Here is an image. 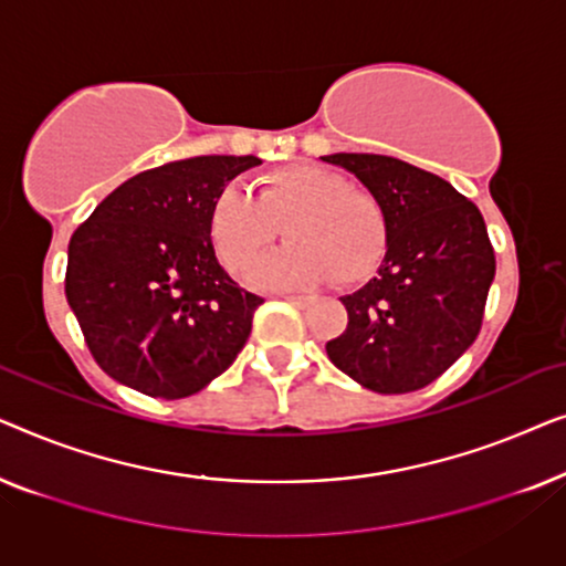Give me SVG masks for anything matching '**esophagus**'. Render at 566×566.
<instances>
[{
	"label": "esophagus",
	"instance_id": "obj_1",
	"mask_svg": "<svg viewBox=\"0 0 566 566\" xmlns=\"http://www.w3.org/2000/svg\"><path fill=\"white\" fill-rule=\"evenodd\" d=\"M281 298L291 301V304H296V306H306L308 304L306 296H293V293H281Z\"/></svg>",
	"mask_w": 566,
	"mask_h": 566
}]
</instances>
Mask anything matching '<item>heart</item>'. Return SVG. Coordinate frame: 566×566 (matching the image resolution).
I'll use <instances>...</instances> for the list:
<instances>
[{
	"label": "heart",
	"mask_w": 566,
	"mask_h": 566,
	"mask_svg": "<svg viewBox=\"0 0 566 566\" xmlns=\"http://www.w3.org/2000/svg\"><path fill=\"white\" fill-rule=\"evenodd\" d=\"M208 242L231 275L244 273L285 231L293 242L250 273L260 285H339L366 281L389 250L386 208L370 190L316 165H289L262 175L258 196L234 185L208 206Z\"/></svg>",
	"instance_id": "heart-1"
}]
</instances>
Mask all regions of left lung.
Returning <instances> with one entry per match:
<instances>
[{"instance_id": "obj_1", "label": "left lung", "mask_w": 566, "mask_h": 566, "mask_svg": "<svg viewBox=\"0 0 566 566\" xmlns=\"http://www.w3.org/2000/svg\"><path fill=\"white\" fill-rule=\"evenodd\" d=\"M381 200L389 250L378 275L343 296L335 366L378 394H407L446 374L484 319L494 250L479 208L443 177L384 154H329Z\"/></svg>"}]
</instances>
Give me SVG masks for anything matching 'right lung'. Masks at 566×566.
<instances>
[{
  "instance_id": "add662e5",
  "label": "right lung",
  "mask_w": 566,
  "mask_h": 566,
  "mask_svg": "<svg viewBox=\"0 0 566 566\" xmlns=\"http://www.w3.org/2000/svg\"><path fill=\"white\" fill-rule=\"evenodd\" d=\"M258 157H192L138 172L72 234L66 301L107 376L154 399L198 394L237 360L260 296L208 242V206Z\"/></svg>"
}]
</instances>
